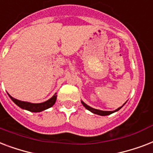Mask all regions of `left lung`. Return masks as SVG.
<instances>
[{
  "label": "left lung",
  "mask_w": 153,
  "mask_h": 153,
  "mask_svg": "<svg viewBox=\"0 0 153 153\" xmlns=\"http://www.w3.org/2000/svg\"><path fill=\"white\" fill-rule=\"evenodd\" d=\"M81 103H82V105L85 106L86 108H87L88 110H89L90 112H93V113H95V114H98V115H100V116H107V115H110V114H112V113H113V112H117V111H118V110H120V108H121L124 105H125V104L124 105H122L121 107H120L118 108L117 109H116L115 111H101V110H98V109H95V108H91L89 107L88 105H87L85 103H84L83 101H81Z\"/></svg>",
  "instance_id": "8db88e82"
}]
</instances>
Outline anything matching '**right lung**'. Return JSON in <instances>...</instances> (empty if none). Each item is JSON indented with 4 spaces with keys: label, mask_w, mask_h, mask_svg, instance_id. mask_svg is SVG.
<instances>
[{
    "label": "right lung",
    "mask_w": 153,
    "mask_h": 153,
    "mask_svg": "<svg viewBox=\"0 0 153 153\" xmlns=\"http://www.w3.org/2000/svg\"><path fill=\"white\" fill-rule=\"evenodd\" d=\"M9 96V97L11 98V100H13L17 106H19V107L21 108H23V109H26L28 110V111H30V112H41V111H43V110L47 109L48 108H51L54 104H55L56 100V95H54L51 99H49V100L45 101V102L40 103V104H33V103L25 102V101H21V100H16L15 98L12 97L10 95Z\"/></svg>",
    "instance_id": "1"
}]
</instances>
